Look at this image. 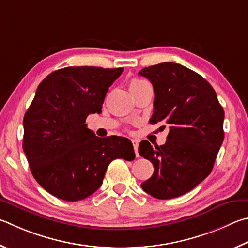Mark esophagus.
<instances>
[{"mask_svg": "<svg viewBox=\"0 0 248 248\" xmlns=\"http://www.w3.org/2000/svg\"><path fill=\"white\" fill-rule=\"evenodd\" d=\"M132 144L134 147V150H135V154L138 157V140H132Z\"/></svg>", "mask_w": 248, "mask_h": 248, "instance_id": "esophagus-1", "label": "esophagus"}]
</instances>
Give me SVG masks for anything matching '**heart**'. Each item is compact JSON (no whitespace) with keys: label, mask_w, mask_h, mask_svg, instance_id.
Returning <instances> with one entry per match:
<instances>
[{"label":"heart","mask_w":248,"mask_h":248,"mask_svg":"<svg viewBox=\"0 0 248 248\" xmlns=\"http://www.w3.org/2000/svg\"><path fill=\"white\" fill-rule=\"evenodd\" d=\"M146 82L147 81L140 79V78H134V79H132L131 82H129V89L132 90L134 88H136V87H138V86H140L142 84H146Z\"/></svg>","instance_id":"1"}]
</instances>
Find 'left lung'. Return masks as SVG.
Returning <instances> with one entry per match:
<instances>
[{"label":"left lung","instance_id":"left-lung-1","mask_svg":"<svg viewBox=\"0 0 248 248\" xmlns=\"http://www.w3.org/2000/svg\"><path fill=\"white\" fill-rule=\"evenodd\" d=\"M154 86L151 124L164 122L170 132L164 145L140 144L138 153L154 164L153 176L141 183L158 199L182 196L210 174L223 142V108L205 78L183 65L164 62L142 68Z\"/></svg>","mask_w":248,"mask_h":248}]
</instances>
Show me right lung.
<instances>
[{
  "mask_svg": "<svg viewBox=\"0 0 248 248\" xmlns=\"http://www.w3.org/2000/svg\"><path fill=\"white\" fill-rule=\"evenodd\" d=\"M123 68L71 66L49 74L39 84L24 116L23 149L30 171L47 193L66 202L93 194L114 159H135L125 137L100 138L85 124L101 113L113 81Z\"/></svg>",
  "mask_w": 248,
  "mask_h": 248,
  "instance_id": "add662e5",
  "label": "right lung"
}]
</instances>
